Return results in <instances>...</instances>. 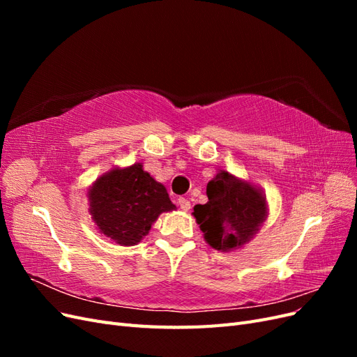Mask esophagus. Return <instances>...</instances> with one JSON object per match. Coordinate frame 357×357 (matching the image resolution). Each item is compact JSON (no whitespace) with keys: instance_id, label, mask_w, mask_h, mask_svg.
Returning a JSON list of instances; mask_svg holds the SVG:
<instances>
[{"instance_id":"1","label":"esophagus","mask_w":357,"mask_h":357,"mask_svg":"<svg viewBox=\"0 0 357 357\" xmlns=\"http://www.w3.org/2000/svg\"><path fill=\"white\" fill-rule=\"evenodd\" d=\"M178 205H180V208L181 210H185V211H188V210H190V201L188 199V198H178Z\"/></svg>"}]
</instances>
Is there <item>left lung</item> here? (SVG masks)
I'll return each mask as SVG.
<instances>
[{"instance_id": "left-lung-1", "label": "left lung", "mask_w": 357, "mask_h": 357, "mask_svg": "<svg viewBox=\"0 0 357 357\" xmlns=\"http://www.w3.org/2000/svg\"><path fill=\"white\" fill-rule=\"evenodd\" d=\"M207 204L193 208L204 238L215 250H231L252 238L265 220L264 197L247 183L220 171L207 185Z\"/></svg>"}]
</instances>
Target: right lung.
I'll use <instances>...</instances> for the list:
<instances>
[{"instance_id": "1", "label": "right lung", "mask_w": 357, "mask_h": 357, "mask_svg": "<svg viewBox=\"0 0 357 357\" xmlns=\"http://www.w3.org/2000/svg\"><path fill=\"white\" fill-rule=\"evenodd\" d=\"M89 201L98 229L121 245L137 244L162 211L176 208L167 189L139 164L112 169L96 180Z\"/></svg>"}]
</instances>
